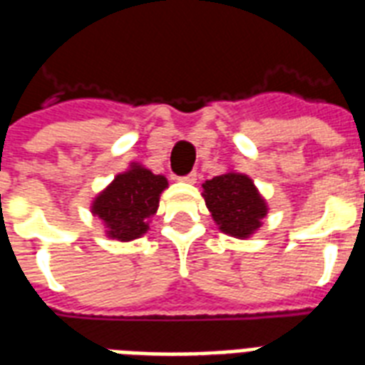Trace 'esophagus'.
<instances>
[{
	"label": "esophagus",
	"instance_id": "obj_1",
	"mask_svg": "<svg viewBox=\"0 0 365 365\" xmlns=\"http://www.w3.org/2000/svg\"><path fill=\"white\" fill-rule=\"evenodd\" d=\"M179 180H180V182H188V185H194V182L197 180V175L192 171V173L185 175V177H179Z\"/></svg>",
	"mask_w": 365,
	"mask_h": 365
}]
</instances>
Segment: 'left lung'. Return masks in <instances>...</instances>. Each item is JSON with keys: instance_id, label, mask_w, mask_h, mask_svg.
<instances>
[{"instance_id": "left-lung-1", "label": "left lung", "mask_w": 365, "mask_h": 365, "mask_svg": "<svg viewBox=\"0 0 365 365\" xmlns=\"http://www.w3.org/2000/svg\"><path fill=\"white\" fill-rule=\"evenodd\" d=\"M201 186V196L220 232L230 237L249 239L262 228L269 205L249 175L228 169Z\"/></svg>"}]
</instances>
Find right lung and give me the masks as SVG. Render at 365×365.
Masks as SVG:
<instances>
[{
  "mask_svg": "<svg viewBox=\"0 0 365 365\" xmlns=\"http://www.w3.org/2000/svg\"><path fill=\"white\" fill-rule=\"evenodd\" d=\"M168 186L164 175H154L139 162H132L92 200L90 212L100 218L107 237L130 243L150 230L160 196Z\"/></svg>",
  "mask_w": 365,
  "mask_h": 365,
  "instance_id": "add662e5",
  "label": "right lung"
}]
</instances>
